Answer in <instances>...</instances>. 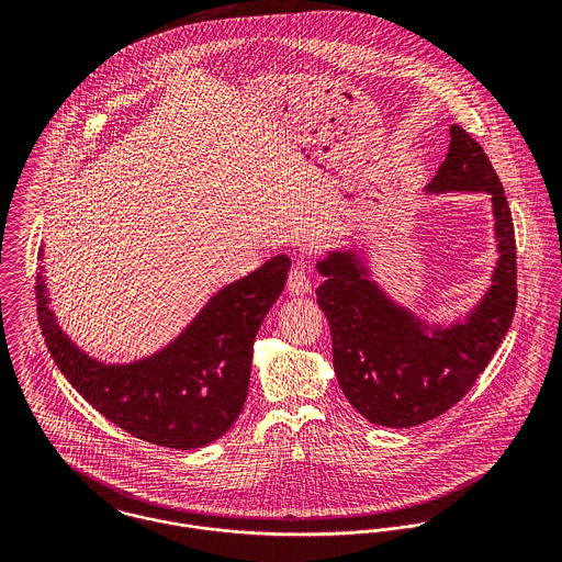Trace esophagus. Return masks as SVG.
I'll list each match as a JSON object with an SVG mask.
<instances>
[{"instance_id": "1", "label": "esophagus", "mask_w": 562, "mask_h": 562, "mask_svg": "<svg viewBox=\"0 0 562 562\" xmlns=\"http://www.w3.org/2000/svg\"><path fill=\"white\" fill-rule=\"evenodd\" d=\"M288 290L294 296H305V294L312 292V279H310V272L305 270V266L296 263L290 270V274H288Z\"/></svg>"}]
</instances>
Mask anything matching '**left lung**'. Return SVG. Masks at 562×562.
Returning <instances> with one entry per match:
<instances>
[{
  "label": "left lung",
  "mask_w": 562,
  "mask_h": 562,
  "mask_svg": "<svg viewBox=\"0 0 562 562\" xmlns=\"http://www.w3.org/2000/svg\"><path fill=\"white\" fill-rule=\"evenodd\" d=\"M428 194L486 192L497 261L491 285L461 321L432 324L396 303L361 252L328 250L316 268V290L333 337V368L348 402L372 424L408 428L461 401L495 355L517 305L515 229L504 188L481 145L459 125Z\"/></svg>",
  "instance_id": "1"
}]
</instances>
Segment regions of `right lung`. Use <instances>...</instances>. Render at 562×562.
Here are the masks:
<instances>
[{
	"label": "right lung",
	"instance_id": "1",
	"mask_svg": "<svg viewBox=\"0 0 562 562\" xmlns=\"http://www.w3.org/2000/svg\"><path fill=\"white\" fill-rule=\"evenodd\" d=\"M290 263L277 255L225 285L170 344L130 363H103L74 344L49 307L43 272L36 274L38 321L60 372L103 417L143 441L194 450L236 424L255 335L285 288Z\"/></svg>",
	"mask_w": 562,
	"mask_h": 562
}]
</instances>
